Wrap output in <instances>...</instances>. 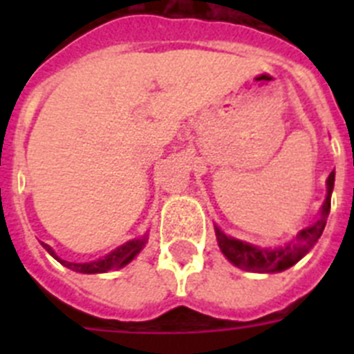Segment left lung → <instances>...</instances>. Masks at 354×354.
Returning <instances> with one entry per match:
<instances>
[{"instance_id":"1","label":"left lung","mask_w":354,"mask_h":354,"mask_svg":"<svg viewBox=\"0 0 354 354\" xmlns=\"http://www.w3.org/2000/svg\"><path fill=\"white\" fill-rule=\"evenodd\" d=\"M333 183H335V170L331 171L330 177L326 180L328 195L324 200L323 209H321V216L312 227L303 228L298 234L296 241H292L290 245L280 250H262L257 246H252L248 243L237 241L234 237H227L220 228L216 227V237H218V245L223 252L225 257L232 262L234 266L241 268V270L253 271V273H277V271H283L290 268L292 264L305 257L306 253L310 252L312 246L317 243V239L323 234L324 227H326L328 214H330L331 205V192H333Z\"/></svg>"}]
</instances>
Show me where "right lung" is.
Here are the masks:
<instances>
[{
    "label": "right lung",
    "mask_w": 354,
    "mask_h": 354,
    "mask_svg": "<svg viewBox=\"0 0 354 354\" xmlns=\"http://www.w3.org/2000/svg\"><path fill=\"white\" fill-rule=\"evenodd\" d=\"M42 246L51 253L53 257L56 261L64 264L65 268L72 271H77V273H86V274H92V273H106V271H111V270H117V268H122V266H126L127 262L133 261L136 257V253H140V250L145 246V237L143 239H133L126 245L118 246L117 250L106 255V257L99 259V261H93V262H84V264H76V262H67V261H62L49 245L42 243Z\"/></svg>",
    "instance_id": "1"
}]
</instances>
